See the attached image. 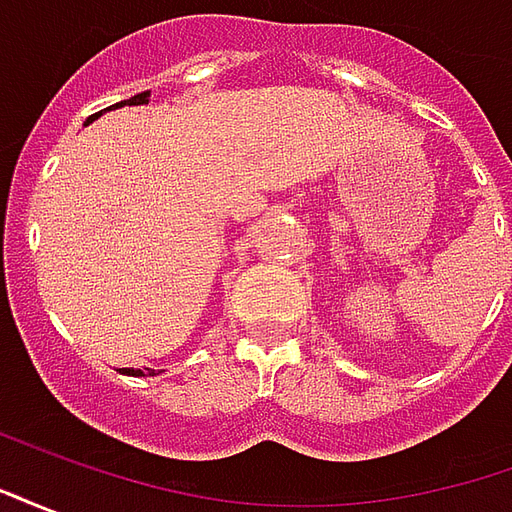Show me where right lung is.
<instances>
[{"mask_svg":"<svg viewBox=\"0 0 512 512\" xmlns=\"http://www.w3.org/2000/svg\"><path fill=\"white\" fill-rule=\"evenodd\" d=\"M147 98H150V93H139V95H134V98H128V101H120V104H117V106L147 104ZM95 117H101V112H95V115L87 117V123H84V126H90ZM123 373H126V376H145V373H153V370H134V367H123Z\"/></svg>","mask_w":512,"mask_h":512,"instance_id":"right-lung-1","label":"right lung"}]
</instances>
